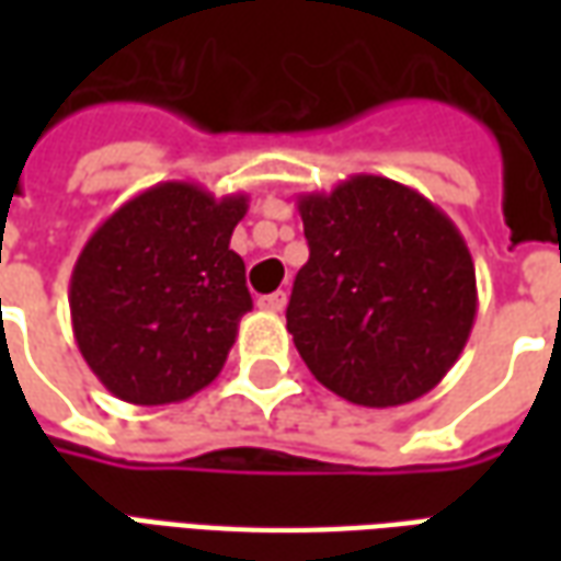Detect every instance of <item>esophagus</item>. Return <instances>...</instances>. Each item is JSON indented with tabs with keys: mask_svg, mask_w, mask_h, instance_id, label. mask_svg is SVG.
<instances>
[{
	"mask_svg": "<svg viewBox=\"0 0 561 561\" xmlns=\"http://www.w3.org/2000/svg\"><path fill=\"white\" fill-rule=\"evenodd\" d=\"M288 304V294L285 291H273V294H264V297H257V306L264 309V312H282Z\"/></svg>",
	"mask_w": 561,
	"mask_h": 561,
	"instance_id": "1",
	"label": "esophagus"
}]
</instances>
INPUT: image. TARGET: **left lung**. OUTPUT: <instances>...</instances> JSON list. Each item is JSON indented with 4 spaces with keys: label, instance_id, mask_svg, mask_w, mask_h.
Returning a JSON list of instances; mask_svg holds the SVG:
<instances>
[{
    "label": "left lung",
    "instance_id": "obj_1",
    "mask_svg": "<svg viewBox=\"0 0 561 561\" xmlns=\"http://www.w3.org/2000/svg\"><path fill=\"white\" fill-rule=\"evenodd\" d=\"M309 261L288 333L309 373L366 409L414 402L469 342L478 285L457 225L409 185L354 173L297 197Z\"/></svg>",
    "mask_w": 561,
    "mask_h": 561
}]
</instances>
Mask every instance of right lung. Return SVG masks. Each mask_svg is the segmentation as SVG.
Wrapping results in <instances>:
<instances>
[{"instance_id": "obj_1", "label": "right lung", "mask_w": 561, "mask_h": 561, "mask_svg": "<svg viewBox=\"0 0 561 561\" xmlns=\"http://www.w3.org/2000/svg\"><path fill=\"white\" fill-rule=\"evenodd\" d=\"M245 195L159 183L111 213L71 270V328L95 378L131 405L195 397L252 309L231 233Z\"/></svg>"}]
</instances>
